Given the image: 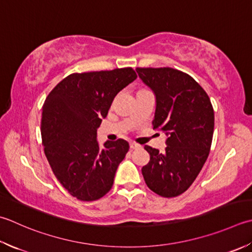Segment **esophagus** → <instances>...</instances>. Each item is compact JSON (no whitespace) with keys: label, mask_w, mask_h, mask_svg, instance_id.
<instances>
[{"label":"esophagus","mask_w":252,"mask_h":252,"mask_svg":"<svg viewBox=\"0 0 252 252\" xmlns=\"http://www.w3.org/2000/svg\"><path fill=\"white\" fill-rule=\"evenodd\" d=\"M130 147H131V150H139L142 146L136 144V143H134V142H130Z\"/></svg>","instance_id":"obj_1"}]
</instances>
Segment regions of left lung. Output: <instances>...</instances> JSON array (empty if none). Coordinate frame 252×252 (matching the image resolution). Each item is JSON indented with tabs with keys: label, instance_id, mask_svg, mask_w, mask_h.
Wrapping results in <instances>:
<instances>
[{
	"label": "left lung",
	"instance_id": "8db88e82",
	"mask_svg": "<svg viewBox=\"0 0 252 252\" xmlns=\"http://www.w3.org/2000/svg\"><path fill=\"white\" fill-rule=\"evenodd\" d=\"M154 92V129L167 135L164 153L145 145L149 164L142 175L147 187L164 198L188 190L208 158L214 131V110L208 94L187 73L171 67H136Z\"/></svg>",
	"mask_w": 252,
	"mask_h": 252
}]
</instances>
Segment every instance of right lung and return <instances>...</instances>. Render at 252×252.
I'll use <instances>...</instances> for the list:
<instances>
[{
    "label": "right lung",
    "instance_id": "1",
    "mask_svg": "<svg viewBox=\"0 0 252 252\" xmlns=\"http://www.w3.org/2000/svg\"><path fill=\"white\" fill-rule=\"evenodd\" d=\"M137 77L132 67L73 73L49 94L42 106L41 137L54 176L68 193L95 201L110 191L118 166L129 151L119 139L100 147L97 129L113 98Z\"/></svg>",
    "mask_w": 252,
    "mask_h": 252
}]
</instances>
